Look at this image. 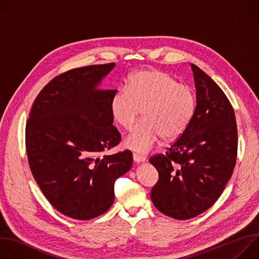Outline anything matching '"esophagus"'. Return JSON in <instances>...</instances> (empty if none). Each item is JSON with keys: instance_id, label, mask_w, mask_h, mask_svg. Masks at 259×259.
<instances>
[{"instance_id": "esophagus-1", "label": "esophagus", "mask_w": 259, "mask_h": 259, "mask_svg": "<svg viewBox=\"0 0 259 259\" xmlns=\"http://www.w3.org/2000/svg\"><path fill=\"white\" fill-rule=\"evenodd\" d=\"M133 160L135 163H141V162L145 161V158L142 156H139L137 154H133Z\"/></svg>"}]
</instances>
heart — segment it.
Here are the masks:
<instances>
[{"mask_svg":"<svg viewBox=\"0 0 259 259\" xmlns=\"http://www.w3.org/2000/svg\"><path fill=\"white\" fill-rule=\"evenodd\" d=\"M126 87L110 99L114 121L130 130L141 112L144 119L126 137L124 144L127 149L144 155L162 137L173 141L186 132L197 108V96L192 86L177 82L162 70L144 69L134 73Z\"/></svg>","mask_w":259,"mask_h":259,"instance_id":"b5f03b06","label":"heart"}]
</instances>
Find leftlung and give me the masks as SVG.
Segmentation results:
<instances>
[{
    "mask_svg": "<svg viewBox=\"0 0 259 259\" xmlns=\"http://www.w3.org/2000/svg\"><path fill=\"white\" fill-rule=\"evenodd\" d=\"M197 89L195 116L165 155L150 163L159 180L151 198L163 214L180 220L198 216L223 194L237 160L238 130L234 108L220 87L192 63Z\"/></svg>",
    "mask_w": 259,
    "mask_h": 259,
    "instance_id": "left-lung-1",
    "label": "left lung"
}]
</instances>
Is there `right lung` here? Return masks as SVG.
Instances as JSON below:
<instances>
[{
  "label": "right lung",
  "mask_w": 259,
  "mask_h": 259,
  "mask_svg": "<svg viewBox=\"0 0 259 259\" xmlns=\"http://www.w3.org/2000/svg\"><path fill=\"white\" fill-rule=\"evenodd\" d=\"M115 63L73 68L52 79L36 96L25 128L27 161L50 204L65 216L89 220L114 203L115 181L130 170L132 153L102 156L119 144L110 99L98 90Z\"/></svg>",
  "instance_id": "obj_1"
}]
</instances>
